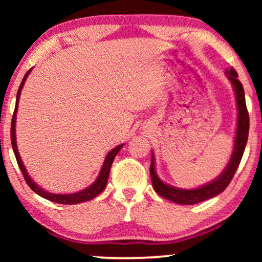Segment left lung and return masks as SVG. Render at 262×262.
Instances as JSON below:
<instances>
[{
    "label": "left lung",
    "mask_w": 262,
    "mask_h": 262,
    "mask_svg": "<svg viewBox=\"0 0 262 262\" xmlns=\"http://www.w3.org/2000/svg\"><path fill=\"white\" fill-rule=\"evenodd\" d=\"M225 74H227L228 80L230 81L235 93L236 107H237V126H236L234 149H232L230 159H229V162L223 171L214 180L207 182L203 186H199L196 188L184 189L174 187V186L166 184L159 178L155 168V156H154V152H151L150 177H151L154 189L164 199L170 200V202L179 204V205H193V204L213 198V196L223 192L228 187V185L230 184L231 179L234 178L238 164L242 160L243 152H245L249 132V114L246 106L245 91H243L242 83L237 80V73H236L234 68L225 70Z\"/></svg>",
    "instance_id": "8db88e82"
}]
</instances>
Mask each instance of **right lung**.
<instances>
[{"mask_svg": "<svg viewBox=\"0 0 262 262\" xmlns=\"http://www.w3.org/2000/svg\"><path fill=\"white\" fill-rule=\"evenodd\" d=\"M31 71H32V69L28 70L27 73H26V75H25L24 78H23V82H21V84H20V87H19V91H17L15 111H14V116H13V119H12V130H10V139H12L13 151H14V154H15L17 164H19L20 169H21V171H23V175H24L25 180H26L27 185L30 186V188L33 192L37 193L38 195L42 196V198L48 199V200H50V202H53V203L64 204V205H74V204H80V203H83V202H88V200H91L93 198H95L96 195H99L100 193H101L103 189H105L106 185H107V180H108L111 166H112L113 160L116 159L117 154L119 152V150L123 148L124 144H120V145L116 146V148H113L108 154H107L106 157H105V161H103V164H102L101 169H100V173L98 175V178H96V180L93 182L92 185H89L88 187H85L84 189H82V191H78V192H75V193H70V194H57V193L48 192V191H45L44 188H41L40 186L37 184V182L33 181V179L30 177V174L27 173L26 167H25L23 160H21V157H20L19 150H17L16 134H15L16 112H17V107H19L20 94H21V91H23V88H24L25 82H26L28 75H30Z\"/></svg>", "mask_w": 262, "mask_h": 262, "instance_id": "right-lung-1", "label": "right lung"}]
</instances>
